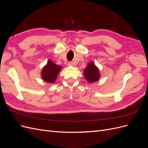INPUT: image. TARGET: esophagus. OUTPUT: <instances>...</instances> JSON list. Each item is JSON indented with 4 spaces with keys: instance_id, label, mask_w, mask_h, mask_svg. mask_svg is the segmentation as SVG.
<instances>
[{
    "instance_id": "34e87169",
    "label": "esophagus",
    "mask_w": 148,
    "mask_h": 148,
    "mask_svg": "<svg viewBox=\"0 0 148 148\" xmlns=\"http://www.w3.org/2000/svg\"><path fill=\"white\" fill-rule=\"evenodd\" d=\"M68 65H69V66H72V65H73V62H69Z\"/></svg>"
}]
</instances>
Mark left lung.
Masks as SVG:
<instances>
[{
  "mask_svg": "<svg viewBox=\"0 0 148 148\" xmlns=\"http://www.w3.org/2000/svg\"><path fill=\"white\" fill-rule=\"evenodd\" d=\"M84 77L89 83L97 82L100 78L99 69L92 62H89L86 69L84 70Z\"/></svg>",
  "mask_w": 148,
  "mask_h": 148,
  "instance_id": "8db88e82",
  "label": "left lung"
}]
</instances>
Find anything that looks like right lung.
<instances>
[{"label": "right lung", "mask_w": 148, "mask_h": 148, "mask_svg": "<svg viewBox=\"0 0 148 148\" xmlns=\"http://www.w3.org/2000/svg\"><path fill=\"white\" fill-rule=\"evenodd\" d=\"M62 67L57 65L49 59L46 66H44L41 72V77L44 81L49 83H53L56 82L58 73Z\"/></svg>", "instance_id": "1"}]
</instances>
